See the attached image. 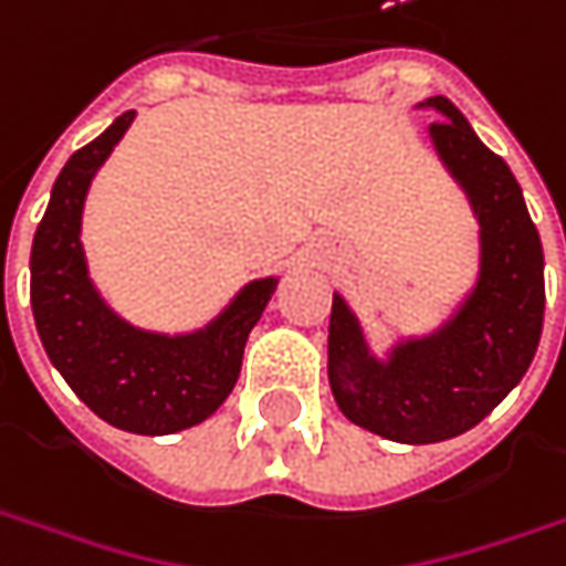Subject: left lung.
<instances>
[{"mask_svg":"<svg viewBox=\"0 0 566 566\" xmlns=\"http://www.w3.org/2000/svg\"><path fill=\"white\" fill-rule=\"evenodd\" d=\"M428 135L479 220V280L444 324L378 359L334 293L327 378L339 412L397 444H438L482 422L533 365L545 317V254L511 166L447 97Z\"/></svg>","mask_w":566,"mask_h":566,"instance_id":"left-lung-1","label":"left lung"}]
</instances>
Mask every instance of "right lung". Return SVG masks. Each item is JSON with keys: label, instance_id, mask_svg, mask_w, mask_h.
<instances>
[{"label": "right lung", "instance_id": "right-lung-1", "mask_svg": "<svg viewBox=\"0 0 566 566\" xmlns=\"http://www.w3.org/2000/svg\"><path fill=\"white\" fill-rule=\"evenodd\" d=\"M135 109L69 157L33 232L31 305L36 334L69 387L103 422L132 434H176L210 419L239 380L251 327L276 276L251 280L220 315L191 334H154L122 321L97 293L81 245L84 198L122 142Z\"/></svg>", "mask_w": 566, "mask_h": 566}]
</instances>
